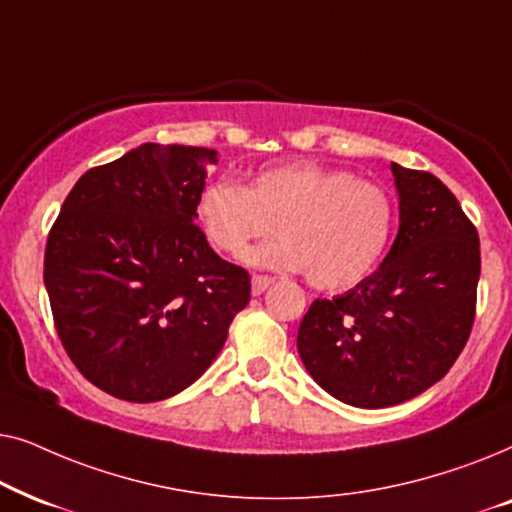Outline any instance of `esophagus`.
<instances>
[{"label":"esophagus","instance_id":"obj_1","mask_svg":"<svg viewBox=\"0 0 512 512\" xmlns=\"http://www.w3.org/2000/svg\"><path fill=\"white\" fill-rule=\"evenodd\" d=\"M272 284H275V279L268 277V275H254V277H251V291H254V296H261V293Z\"/></svg>","mask_w":512,"mask_h":512}]
</instances>
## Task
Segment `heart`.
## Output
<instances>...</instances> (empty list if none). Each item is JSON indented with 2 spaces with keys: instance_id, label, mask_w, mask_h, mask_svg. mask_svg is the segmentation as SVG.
Returning a JSON list of instances; mask_svg holds the SVG:
<instances>
[{
  "instance_id": "b5f03b06",
  "label": "heart",
  "mask_w": 512,
  "mask_h": 512,
  "mask_svg": "<svg viewBox=\"0 0 512 512\" xmlns=\"http://www.w3.org/2000/svg\"><path fill=\"white\" fill-rule=\"evenodd\" d=\"M195 214L207 240L230 258H242L277 223L282 237L256 249L251 261L305 270L307 282L324 291L363 282L396 230V202L387 188L317 163L268 167L249 186L209 181Z\"/></svg>"
}]
</instances>
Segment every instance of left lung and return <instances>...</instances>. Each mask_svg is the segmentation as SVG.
Instances as JSON below:
<instances>
[{"mask_svg":"<svg viewBox=\"0 0 512 512\" xmlns=\"http://www.w3.org/2000/svg\"><path fill=\"white\" fill-rule=\"evenodd\" d=\"M401 228L373 275L300 321L298 354L328 394L389 408L443 380L466 347L480 279L478 230L438 177L391 163Z\"/></svg>","mask_w":512,"mask_h":512,"instance_id":"obj_1","label":"left lung"}]
</instances>
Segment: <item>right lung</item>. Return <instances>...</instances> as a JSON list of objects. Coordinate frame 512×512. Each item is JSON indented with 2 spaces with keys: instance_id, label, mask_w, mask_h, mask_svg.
Here are the masks:
<instances>
[{
  "instance_id": "add662e5",
  "label": "right lung",
  "mask_w": 512,
  "mask_h": 512,
  "mask_svg": "<svg viewBox=\"0 0 512 512\" xmlns=\"http://www.w3.org/2000/svg\"><path fill=\"white\" fill-rule=\"evenodd\" d=\"M214 149L142 144L76 181L46 242L53 324L79 373L130 403L179 394L212 366L251 277L195 226Z\"/></svg>"
}]
</instances>
